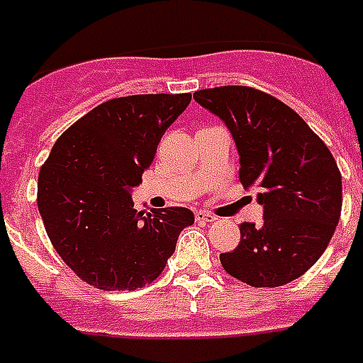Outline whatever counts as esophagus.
I'll return each instance as SVG.
<instances>
[{
  "label": "esophagus",
  "instance_id": "1",
  "mask_svg": "<svg viewBox=\"0 0 363 363\" xmlns=\"http://www.w3.org/2000/svg\"><path fill=\"white\" fill-rule=\"evenodd\" d=\"M196 220L197 222H203V223H212V222H216L218 218L214 216V214H208V212H196Z\"/></svg>",
  "mask_w": 363,
  "mask_h": 363
}]
</instances>
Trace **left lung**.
I'll return each mask as SVG.
<instances>
[{
    "instance_id": "obj_1",
    "label": "left lung",
    "mask_w": 363,
    "mask_h": 363,
    "mask_svg": "<svg viewBox=\"0 0 363 363\" xmlns=\"http://www.w3.org/2000/svg\"><path fill=\"white\" fill-rule=\"evenodd\" d=\"M225 123L240 156V182L257 188L263 222L240 223V242L222 253L225 272L252 287L300 278L328 246L341 214V173L306 121L263 91L225 85L194 93Z\"/></svg>"
}]
</instances>
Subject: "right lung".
I'll return each instance as SVG.
<instances>
[{"mask_svg":"<svg viewBox=\"0 0 363 363\" xmlns=\"http://www.w3.org/2000/svg\"><path fill=\"white\" fill-rule=\"evenodd\" d=\"M191 95L108 100L76 121L38 173L37 205L55 252L102 291H134L162 274L194 212H138L132 190Z\"/></svg>","mask_w":363,"mask_h":363,"instance_id":"1","label":"right lung"}]
</instances>
